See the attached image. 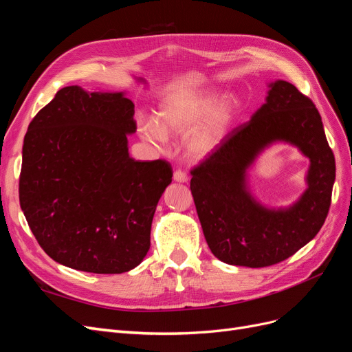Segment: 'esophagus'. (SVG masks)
Returning <instances> with one entry per match:
<instances>
[{
	"instance_id": "34e87169",
	"label": "esophagus",
	"mask_w": 352,
	"mask_h": 352,
	"mask_svg": "<svg viewBox=\"0 0 352 352\" xmlns=\"http://www.w3.org/2000/svg\"><path fill=\"white\" fill-rule=\"evenodd\" d=\"M173 179L176 180V182L179 184H186L188 182V175L185 172H182V170H176V172L173 173Z\"/></svg>"
}]
</instances>
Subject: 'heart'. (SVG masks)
I'll list each match as a JSON object with an SVG mask.
<instances>
[{"label":"heart","mask_w":352,"mask_h":352,"mask_svg":"<svg viewBox=\"0 0 352 352\" xmlns=\"http://www.w3.org/2000/svg\"><path fill=\"white\" fill-rule=\"evenodd\" d=\"M241 113L235 95L220 98L217 89L186 91L168 97L155 120L138 124L142 140L155 146L167 142V135L185 136L184 150L189 160L202 162L217 151Z\"/></svg>","instance_id":"b5f03b06"}]
</instances>
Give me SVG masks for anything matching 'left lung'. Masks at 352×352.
Masks as SVG:
<instances>
[{"label":"left lung","instance_id":"1","mask_svg":"<svg viewBox=\"0 0 352 352\" xmlns=\"http://www.w3.org/2000/svg\"><path fill=\"white\" fill-rule=\"evenodd\" d=\"M278 142L296 146L311 166L302 197L274 209L252 195L248 170L265 147ZM335 172V157L313 101L289 82H270L265 102L251 120L232 131L190 172V192L211 252L223 263L251 269L289 258L322 229Z\"/></svg>","mask_w":352,"mask_h":352}]
</instances>
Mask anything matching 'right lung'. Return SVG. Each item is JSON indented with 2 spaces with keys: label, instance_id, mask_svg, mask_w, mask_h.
<instances>
[{
  "label": "right lung",
  "instance_id": "add662e5",
  "mask_svg": "<svg viewBox=\"0 0 352 352\" xmlns=\"http://www.w3.org/2000/svg\"><path fill=\"white\" fill-rule=\"evenodd\" d=\"M133 114L124 92L73 85L28 127L20 207L41 248L66 267L124 273L150 250L154 212L173 172L164 160L129 155Z\"/></svg>",
  "mask_w": 352,
  "mask_h": 352
}]
</instances>
